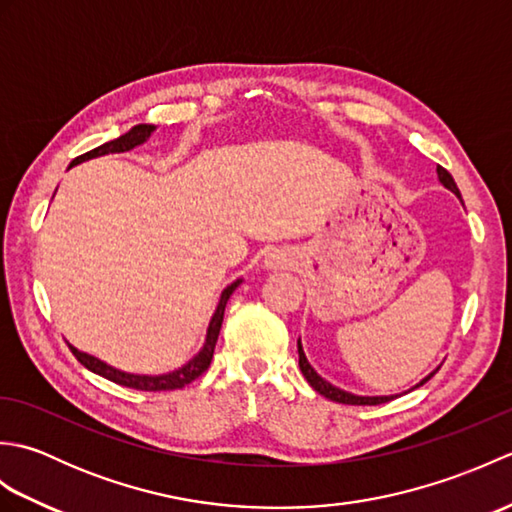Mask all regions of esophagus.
<instances>
[{
    "mask_svg": "<svg viewBox=\"0 0 512 512\" xmlns=\"http://www.w3.org/2000/svg\"><path fill=\"white\" fill-rule=\"evenodd\" d=\"M264 264L268 268H286L292 264V257L286 253V250H273V253H268Z\"/></svg>",
    "mask_w": 512,
    "mask_h": 512,
    "instance_id": "1",
    "label": "esophagus"
}]
</instances>
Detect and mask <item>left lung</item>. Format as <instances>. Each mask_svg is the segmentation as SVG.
Instances as JSON below:
<instances>
[{
  "mask_svg": "<svg viewBox=\"0 0 512 512\" xmlns=\"http://www.w3.org/2000/svg\"><path fill=\"white\" fill-rule=\"evenodd\" d=\"M438 180H440V184H442L444 189H449L451 193H455V195H458V198L462 200L458 184H455L453 176H451V173H449L447 169H444V167H438ZM297 350H299V367H301V374L306 376L308 383L314 387V391H319L321 396L330 398V400H334V402H341V405H380V402L394 400V396H356V394H352V391H345V389L334 387L332 383H328V380L321 378V376L317 374V369H314V367L308 363L306 352H303L301 339L297 341ZM438 369H440V367H438ZM438 369H436V372H438ZM436 372H431L429 376H424L416 387L427 383V380H429L433 374H436Z\"/></svg>",
  "mask_w": 512,
  "mask_h": 512,
  "instance_id": "obj_1",
  "label": "left lung"
}]
</instances>
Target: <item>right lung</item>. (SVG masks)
<instances>
[{
  "label": "right lung",
  "instance_id": "add662e5",
  "mask_svg": "<svg viewBox=\"0 0 512 512\" xmlns=\"http://www.w3.org/2000/svg\"><path fill=\"white\" fill-rule=\"evenodd\" d=\"M156 132V125H147V123H140V125H134L132 129H129L127 134L118 136L114 140H110V143H105L101 147H96L92 151H88V154H83L79 158H74L70 162V167L74 165H81V162L85 160H92V158H99V156H107V154H125V151L134 149L138 145L147 143V140L151 138V134ZM242 284V277L235 279L233 284H228L222 295H220V301H217L215 306V312L213 317L209 321V328H206V336H204V343L200 347V352L195 354L193 358H189L187 363H184L182 367L173 369V372H167V374H129V372H123V369H116L112 365H107L105 361H101V358H96L88 352H81L76 350L74 345H70L72 354L79 358V363L85 365L90 369V372L99 374L107 380H112V383L116 385H123V387H132V389H140V391H171V389H182L184 385H189L191 380L198 378L206 367L211 365V358H213V350H215V343H217V336H220V328H222V321H224V308H226V301L231 299V295L235 292V288Z\"/></svg>",
  "mask_w": 512,
  "mask_h": 512
}]
</instances>
